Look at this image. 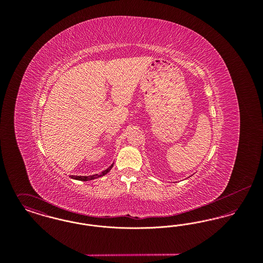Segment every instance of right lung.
<instances>
[{
  "instance_id": "obj_1",
  "label": "right lung",
  "mask_w": 263,
  "mask_h": 263,
  "mask_svg": "<svg viewBox=\"0 0 263 263\" xmlns=\"http://www.w3.org/2000/svg\"><path fill=\"white\" fill-rule=\"evenodd\" d=\"M113 163L108 167V168H106L105 171H103L100 175H88V176H80V175H71V177L72 178H74V179H78V180H82V181H88V180H91V179H95V178H98V177H100V176H102V175H106L111 168H112Z\"/></svg>"
}]
</instances>
